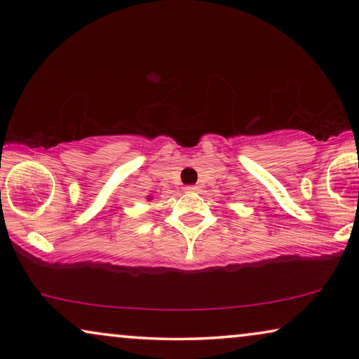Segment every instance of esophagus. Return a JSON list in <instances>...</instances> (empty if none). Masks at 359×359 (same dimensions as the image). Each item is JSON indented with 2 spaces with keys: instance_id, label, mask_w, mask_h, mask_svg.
I'll list each match as a JSON object with an SVG mask.
<instances>
[{
  "instance_id": "esophagus-1",
  "label": "esophagus",
  "mask_w": 359,
  "mask_h": 359,
  "mask_svg": "<svg viewBox=\"0 0 359 359\" xmlns=\"http://www.w3.org/2000/svg\"><path fill=\"white\" fill-rule=\"evenodd\" d=\"M184 191H186V193H198L199 186H186Z\"/></svg>"
}]
</instances>
